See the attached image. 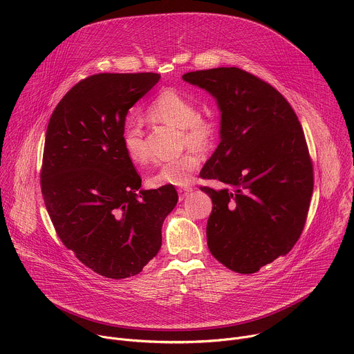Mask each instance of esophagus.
<instances>
[{
  "label": "esophagus",
  "instance_id": "obj_1",
  "mask_svg": "<svg viewBox=\"0 0 354 354\" xmlns=\"http://www.w3.org/2000/svg\"><path fill=\"white\" fill-rule=\"evenodd\" d=\"M193 189L190 187V186H186V187H180V189H178V193H179V200H183L190 192H192Z\"/></svg>",
  "mask_w": 354,
  "mask_h": 354
}]
</instances>
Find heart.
<instances>
[{"label": "heart", "instance_id": "heart-1", "mask_svg": "<svg viewBox=\"0 0 354 354\" xmlns=\"http://www.w3.org/2000/svg\"><path fill=\"white\" fill-rule=\"evenodd\" d=\"M148 120L180 130L182 147L193 149L164 162L149 176V185L161 186H187L193 174L200 165V153L212 149L218 138V124L210 118H201L198 106L175 89L162 91L145 111ZM123 147L127 157L137 165H144L149 160L142 131L137 126H127L123 131Z\"/></svg>", "mask_w": 354, "mask_h": 354}]
</instances>
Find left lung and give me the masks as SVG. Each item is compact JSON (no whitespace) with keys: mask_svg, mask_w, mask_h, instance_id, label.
Here are the masks:
<instances>
[{"mask_svg":"<svg viewBox=\"0 0 354 354\" xmlns=\"http://www.w3.org/2000/svg\"><path fill=\"white\" fill-rule=\"evenodd\" d=\"M183 81L206 89L221 113L220 144L200 176L213 200L207 221L212 255L250 274L287 255L304 230L314 189L304 131L286 97L236 67L192 71Z\"/></svg>","mask_w":354,"mask_h":354,"instance_id":"obj_1","label":"left lung"}]
</instances>
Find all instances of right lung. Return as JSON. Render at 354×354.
I'll list each match as a JSON object with an SVG mask.
<instances>
[{
    "instance_id": "obj_1",
    "label": "right lung",
    "mask_w": 354,
    "mask_h": 354,
    "mask_svg": "<svg viewBox=\"0 0 354 354\" xmlns=\"http://www.w3.org/2000/svg\"><path fill=\"white\" fill-rule=\"evenodd\" d=\"M161 75L95 74L74 85L48 120L41 194L62 242L108 279L142 270L162 245L174 186L144 190L123 147L129 109Z\"/></svg>"
}]
</instances>
